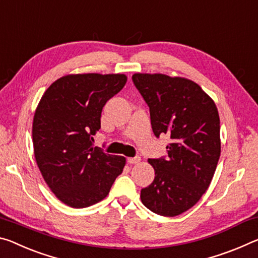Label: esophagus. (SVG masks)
<instances>
[{"label":"esophagus","mask_w":258,"mask_h":258,"mask_svg":"<svg viewBox=\"0 0 258 258\" xmlns=\"http://www.w3.org/2000/svg\"><path fill=\"white\" fill-rule=\"evenodd\" d=\"M138 162H141V158L139 157L128 158V163H130V164H137Z\"/></svg>","instance_id":"obj_1"}]
</instances>
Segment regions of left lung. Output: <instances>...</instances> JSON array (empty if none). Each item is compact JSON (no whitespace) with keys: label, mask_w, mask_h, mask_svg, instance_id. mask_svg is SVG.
<instances>
[{"label":"left lung","mask_w":258,"mask_h":258,"mask_svg":"<svg viewBox=\"0 0 258 258\" xmlns=\"http://www.w3.org/2000/svg\"><path fill=\"white\" fill-rule=\"evenodd\" d=\"M135 86L150 107L157 137L167 134V158L149 159L153 183L142 188L143 205L161 216L183 214L209 187L219 155V115L199 84L180 77L136 73Z\"/></svg>","instance_id":"8db88e82"}]
</instances>
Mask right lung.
Returning a JSON list of instances; mask_svg holds the SVG:
<instances>
[{"label": "right lung", "mask_w": 258, "mask_h": 258, "mask_svg": "<svg viewBox=\"0 0 258 258\" xmlns=\"http://www.w3.org/2000/svg\"><path fill=\"white\" fill-rule=\"evenodd\" d=\"M126 82L124 74H69L54 81L34 113V155L49 188L72 208L107 197L125 158L94 147L106 101Z\"/></svg>", "instance_id": "obj_1"}]
</instances>
